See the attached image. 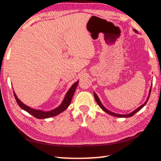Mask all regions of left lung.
Masks as SVG:
<instances>
[{
	"label": "left lung",
	"instance_id": "1",
	"mask_svg": "<svg viewBox=\"0 0 161 161\" xmlns=\"http://www.w3.org/2000/svg\"><path fill=\"white\" fill-rule=\"evenodd\" d=\"M78 82L79 81H77L76 83H75L73 86H72V87L70 88V90L68 91V93H66V97H65L63 102L61 103V104L59 106V107H58L57 108L54 109V110H53V111H48V112H43L42 111L36 110V109H33L32 108H30V107H28V106L24 104L22 102H20L19 100V99L17 97L14 92V95L15 100L17 102V104H19V107L22 109H23V110H25V111L29 113L30 114H31L36 118L45 119V118H47L53 117V116H55L58 114H59L60 113L64 111V110H66L68 106H69L70 104L72 97H73V95L75 93V89H76V87L77 86Z\"/></svg>",
	"mask_w": 161,
	"mask_h": 161
}]
</instances>
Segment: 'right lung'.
Listing matches in <instances>:
<instances>
[{
	"label": "right lung",
	"instance_id": "right-lung-1",
	"mask_svg": "<svg viewBox=\"0 0 161 161\" xmlns=\"http://www.w3.org/2000/svg\"><path fill=\"white\" fill-rule=\"evenodd\" d=\"M94 97H95V101L97 102V103L98 104V105L100 106V107L102 108V109L103 111H104L106 113H107V114H110V115H113V116H115V117H118V118H127V117H131L132 115H134L136 112H138V111H140L141 110V109L144 107V106L146 104V102L144 104H142L141 107H140L139 108H138L137 109H136V110H135L133 112H132L131 114H129V115H120V114H114V113H112V112H111V111H109L108 110H107V108H105L104 107H103V105L102 104V103H101V102L100 101V100H99V98H98V97H97V95L95 94V93H94ZM148 99H149V97H148Z\"/></svg>",
	"mask_w": 161,
	"mask_h": 161
}]
</instances>
